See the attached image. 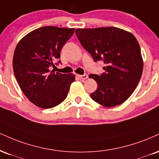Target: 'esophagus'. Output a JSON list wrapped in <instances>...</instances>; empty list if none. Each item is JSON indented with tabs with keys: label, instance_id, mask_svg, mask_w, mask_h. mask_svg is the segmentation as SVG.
Segmentation results:
<instances>
[{
	"label": "esophagus",
	"instance_id": "34e87169",
	"mask_svg": "<svg viewBox=\"0 0 159 159\" xmlns=\"http://www.w3.org/2000/svg\"><path fill=\"white\" fill-rule=\"evenodd\" d=\"M78 77L81 79H87L88 78L87 74H84V75H78Z\"/></svg>",
	"mask_w": 159,
	"mask_h": 159
}]
</instances>
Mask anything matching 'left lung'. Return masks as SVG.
Masks as SVG:
<instances>
[{
	"instance_id": "obj_1",
	"label": "left lung",
	"mask_w": 159,
	"mask_h": 159,
	"mask_svg": "<svg viewBox=\"0 0 159 159\" xmlns=\"http://www.w3.org/2000/svg\"><path fill=\"white\" fill-rule=\"evenodd\" d=\"M75 33L93 60L105 64L102 74L89 75L98 84L90 94L92 99L107 107L122 104L134 92L142 75L143 60L137 39L116 27L77 29Z\"/></svg>"
}]
</instances>
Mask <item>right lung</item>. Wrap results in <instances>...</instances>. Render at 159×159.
<instances>
[{
    "label": "right lung",
    "mask_w": 159,
    "mask_h": 159,
    "mask_svg": "<svg viewBox=\"0 0 159 159\" xmlns=\"http://www.w3.org/2000/svg\"><path fill=\"white\" fill-rule=\"evenodd\" d=\"M74 32V28L43 26L30 32L16 46L12 61L15 78L24 95L39 107L60 104L75 81L73 74L50 71L53 61L60 58L63 46Z\"/></svg>",
    "instance_id": "obj_1"
}]
</instances>
